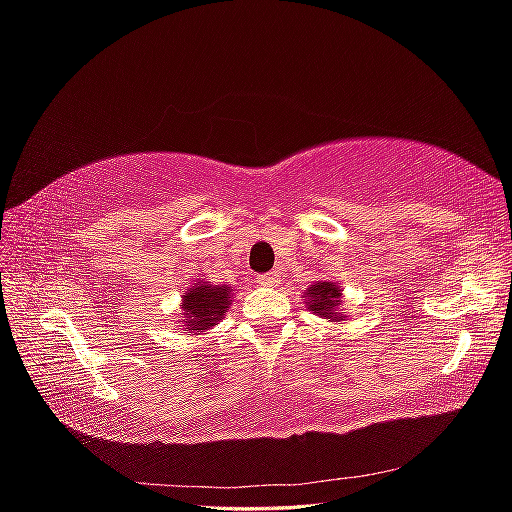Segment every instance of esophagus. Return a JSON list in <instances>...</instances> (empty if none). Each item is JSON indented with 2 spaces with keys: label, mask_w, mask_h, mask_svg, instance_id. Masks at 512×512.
I'll list each match as a JSON object with an SVG mask.
<instances>
[{
  "label": "esophagus",
  "mask_w": 512,
  "mask_h": 512,
  "mask_svg": "<svg viewBox=\"0 0 512 512\" xmlns=\"http://www.w3.org/2000/svg\"><path fill=\"white\" fill-rule=\"evenodd\" d=\"M256 282H258L260 286H277V284H280V273H277V271L262 273V275L256 277Z\"/></svg>",
  "instance_id": "esophagus-1"
}]
</instances>
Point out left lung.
<instances>
[{
	"label": "left lung",
	"mask_w": 512,
	"mask_h": 512,
	"mask_svg": "<svg viewBox=\"0 0 512 512\" xmlns=\"http://www.w3.org/2000/svg\"><path fill=\"white\" fill-rule=\"evenodd\" d=\"M305 301L309 312L320 318H329L331 322L346 318L342 309H339L342 307V286H337L335 282L312 284L305 292Z\"/></svg>",
	"instance_id": "obj_1"
}]
</instances>
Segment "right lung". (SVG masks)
Segmentation results:
<instances>
[{
	"mask_svg": "<svg viewBox=\"0 0 512 512\" xmlns=\"http://www.w3.org/2000/svg\"><path fill=\"white\" fill-rule=\"evenodd\" d=\"M230 290L232 288L228 284L213 286L211 282L203 280H198L192 288L185 290L181 297L183 329H188L190 333H203L215 327V322L222 320L226 307L230 305Z\"/></svg>",
	"mask_w": 512,
	"mask_h": 512,
	"instance_id": "right-lung-1",
	"label": "right lung"
}]
</instances>
